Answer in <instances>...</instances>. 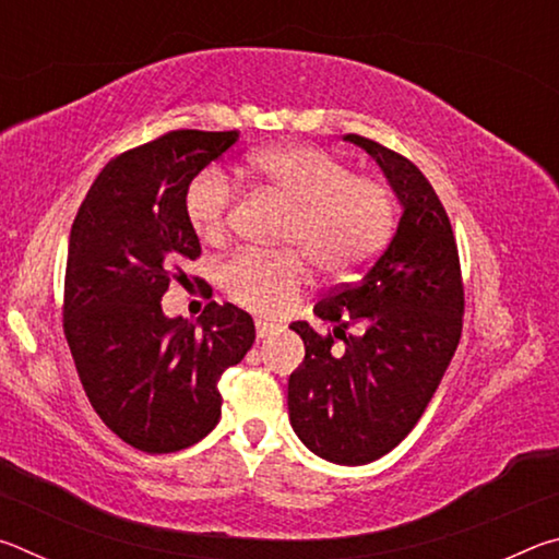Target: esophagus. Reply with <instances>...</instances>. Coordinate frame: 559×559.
I'll list each match as a JSON object with an SVG mask.
<instances>
[{
	"instance_id": "34e87169",
	"label": "esophagus",
	"mask_w": 559,
	"mask_h": 559,
	"mask_svg": "<svg viewBox=\"0 0 559 559\" xmlns=\"http://www.w3.org/2000/svg\"><path fill=\"white\" fill-rule=\"evenodd\" d=\"M278 330V325L276 323H269V320H257V337L259 340H263V337H269V335H273Z\"/></svg>"
}]
</instances>
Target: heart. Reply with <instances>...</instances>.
I'll use <instances>...</instances> for the list:
<instances>
[{"label": "heart", "mask_w": 559, "mask_h": 559, "mask_svg": "<svg viewBox=\"0 0 559 559\" xmlns=\"http://www.w3.org/2000/svg\"><path fill=\"white\" fill-rule=\"evenodd\" d=\"M241 175L288 206L278 253L239 251L219 266L226 296L257 313H278L306 286L308 269L345 281L370 266L392 239L396 204L380 177L353 173L343 157L316 145H273L246 157ZM236 206V187L206 167L185 189V216L202 241H222Z\"/></svg>", "instance_id": "1"}]
</instances>
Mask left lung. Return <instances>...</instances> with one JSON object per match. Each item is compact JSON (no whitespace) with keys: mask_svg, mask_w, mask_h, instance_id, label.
Returning a JSON list of instances; mask_svg holds the SVG:
<instances>
[{"mask_svg":"<svg viewBox=\"0 0 559 559\" xmlns=\"http://www.w3.org/2000/svg\"><path fill=\"white\" fill-rule=\"evenodd\" d=\"M345 140L377 159L404 212L365 276L316 302V316L337 325L333 333L290 325L306 357L288 380V414L320 459L362 466L390 453L439 390L461 340L463 278L449 214L421 169L377 140L355 132ZM349 324L366 333L345 336ZM335 336L343 354L332 349Z\"/></svg>","mask_w":559,"mask_h":559,"instance_id":"1","label":"left lung"}]
</instances>
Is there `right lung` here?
Here are the masks:
<instances>
[{"label": "right lung", "instance_id": "right-lung-1", "mask_svg": "<svg viewBox=\"0 0 559 559\" xmlns=\"http://www.w3.org/2000/svg\"><path fill=\"white\" fill-rule=\"evenodd\" d=\"M236 140L239 130H169L126 150L100 169L71 226L66 343L93 409L138 451L204 439L222 416V374L257 340L231 302H206L200 325L159 306L169 283L189 286L185 266L202 253L185 189Z\"/></svg>", "mask_w": 559, "mask_h": 559}]
</instances>
